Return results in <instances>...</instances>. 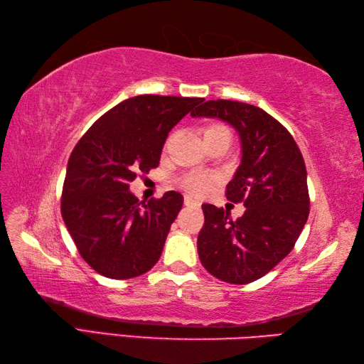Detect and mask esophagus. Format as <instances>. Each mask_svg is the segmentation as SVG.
Returning <instances> with one entry per match:
<instances>
[{
    "instance_id": "34e87169",
    "label": "esophagus",
    "mask_w": 364,
    "mask_h": 364,
    "mask_svg": "<svg viewBox=\"0 0 364 364\" xmlns=\"http://www.w3.org/2000/svg\"><path fill=\"white\" fill-rule=\"evenodd\" d=\"M184 205H186V206H198L200 203L197 202V200H194L192 197L186 196V197H184Z\"/></svg>"
}]
</instances>
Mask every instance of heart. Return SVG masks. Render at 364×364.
I'll return each instance as SVG.
<instances>
[{
    "mask_svg": "<svg viewBox=\"0 0 364 364\" xmlns=\"http://www.w3.org/2000/svg\"><path fill=\"white\" fill-rule=\"evenodd\" d=\"M225 133H228V129L223 125H220V123H211V125H208L205 128L203 137L215 136V134H225ZM214 181H215L214 175L203 173V172H191V173H186L180 178V186L184 191H188L189 194L200 196V194H205V192L210 191Z\"/></svg>",
    "mask_w": 364,
    "mask_h": 364,
    "instance_id": "1",
    "label": "heart"
}]
</instances>
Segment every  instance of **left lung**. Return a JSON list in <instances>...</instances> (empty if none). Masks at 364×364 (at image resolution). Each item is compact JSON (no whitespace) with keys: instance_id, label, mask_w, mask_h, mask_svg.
<instances>
[{"instance_id":"left-lung-1","label":"left lung","mask_w":364,"mask_h":364,"mask_svg":"<svg viewBox=\"0 0 364 364\" xmlns=\"http://www.w3.org/2000/svg\"><path fill=\"white\" fill-rule=\"evenodd\" d=\"M192 117H218L233 125L242 142V162L227 184V200L244 203L230 211L203 203L205 223L197 249L203 267L231 284H247L270 272L288 255L310 214L304 156L291 133L261 107L210 100Z\"/></svg>"}]
</instances>
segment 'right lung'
<instances>
[{"mask_svg":"<svg viewBox=\"0 0 364 364\" xmlns=\"http://www.w3.org/2000/svg\"><path fill=\"white\" fill-rule=\"evenodd\" d=\"M203 98L137 95L92 125L70 154L60 214L81 258L103 277L127 280L156 264L170 225L183 206L180 192L139 202L129 183L159 166L162 145Z\"/></svg>","mask_w":364,"mask_h":364,"instance_id":"add662e5","label":"right lung"}]
</instances>
